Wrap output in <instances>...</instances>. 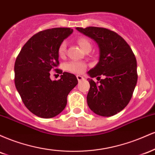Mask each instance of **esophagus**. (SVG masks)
Listing matches in <instances>:
<instances>
[{
	"label": "esophagus",
	"mask_w": 155,
	"mask_h": 155,
	"mask_svg": "<svg viewBox=\"0 0 155 155\" xmlns=\"http://www.w3.org/2000/svg\"><path fill=\"white\" fill-rule=\"evenodd\" d=\"M76 78H77L78 81H82V80L84 79L83 76H80V75L76 76Z\"/></svg>",
	"instance_id": "34e87169"
}]
</instances>
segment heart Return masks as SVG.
Wrapping results in <instances>:
<instances>
[{
    "mask_svg": "<svg viewBox=\"0 0 155 155\" xmlns=\"http://www.w3.org/2000/svg\"><path fill=\"white\" fill-rule=\"evenodd\" d=\"M77 42L81 49L84 51L89 49H91V43H90V40L87 38L80 37V38H78ZM65 51H66V43L63 41L60 44L59 49H58V54L60 57H63L65 54ZM86 68V63L81 61H75V60L69 62L66 65L67 70L68 71L74 73V74H81V73L84 71Z\"/></svg>",
    "mask_w": 155,
    "mask_h": 155,
    "instance_id": "heart-1",
    "label": "heart"
}]
</instances>
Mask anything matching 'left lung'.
I'll list each match as a JSON object with an SVG mask.
<instances>
[{
	"mask_svg": "<svg viewBox=\"0 0 155 155\" xmlns=\"http://www.w3.org/2000/svg\"><path fill=\"white\" fill-rule=\"evenodd\" d=\"M76 29L94 39L100 50L98 63L88 72L89 75L92 78L97 76V80L101 75L105 76L99 83L88 79V106L97 115L114 116L129 104L136 87L138 74L134 53L122 37L107 28Z\"/></svg>",
	"mask_w": 155,
	"mask_h": 155,
	"instance_id": "left-lung-1",
	"label": "left lung"
}]
</instances>
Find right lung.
<instances>
[{"label": "right lung", "mask_w": 155, "mask_h": 155, "mask_svg": "<svg viewBox=\"0 0 155 155\" xmlns=\"http://www.w3.org/2000/svg\"><path fill=\"white\" fill-rule=\"evenodd\" d=\"M72 33L69 28L38 32L26 42L16 59V88L26 108L41 118H52L63 111L68 95L78 84L75 75L57 68L60 45ZM52 70L62 74L59 80H51Z\"/></svg>", "instance_id": "add662e5"}]
</instances>
